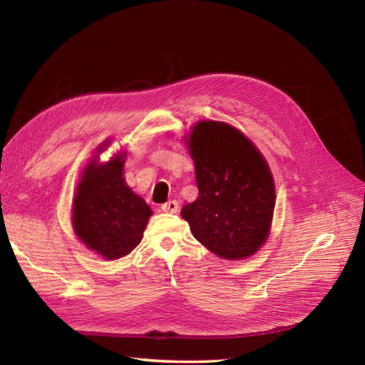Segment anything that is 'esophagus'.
<instances>
[{"label": "esophagus", "mask_w": 365, "mask_h": 365, "mask_svg": "<svg viewBox=\"0 0 365 365\" xmlns=\"http://www.w3.org/2000/svg\"><path fill=\"white\" fill-rule=\"evenodd\" d=\"M178 208H180V205L176 201H169V202H165V204L161 205V210L164 213H176V212H178Z\"/></svg>", "instance_id": "1"}]
</instances>
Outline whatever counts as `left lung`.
Here are the masks:
<instances>
[{
    "instance_id": "left-lung-1",
    "label": "left lung",
    "mask_w": 365,
    "mask_h": 365,
    "mask_svg": "<svg viewBox=\"0 0 365 365\" xmlns=\"http://www.w3.org/2000/svg\"><path fill=\"white\" fill-rule=\"evenodd\" d=\"M187 146L200 196L182 207V219L216 256H252L268 239L275 205L268 163L240 130L222 121H200Z\"/></svg>"
}]
</instances>
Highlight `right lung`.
<instances>
[{
    "label": "right lung",
    "instance_id": "1",
    "mask_svg": "<svg viewBox=\"0 0 365 365\" xmlns=\"http://www.w3.org/2000/svg\"><path fill=\"white\" fill-rule=\"evenodd\" d=\"M125 155L117 153L108 163L98 164L96 158L88 164L73 204L74 233L108 260L126 256L140 244L152 215L146 201L123 178Z\"/></svg>",
    "mask_w": 365,
    "mask_h": 365
}]
</instances>
